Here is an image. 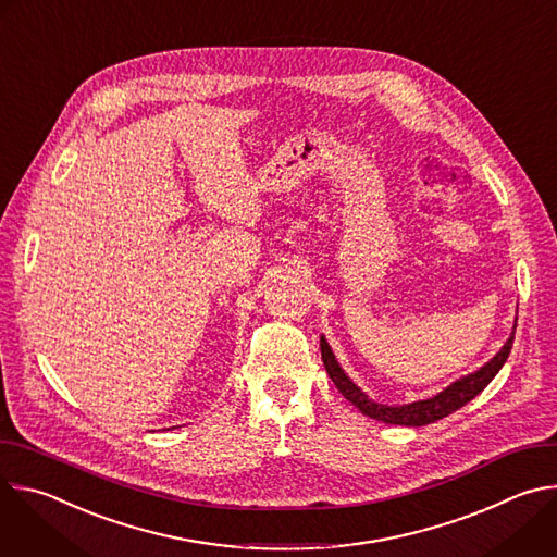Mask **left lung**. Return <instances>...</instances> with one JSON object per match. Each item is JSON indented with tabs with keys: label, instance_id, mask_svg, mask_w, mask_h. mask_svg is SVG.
<instances>
[{
	"label": "left lung",
	"instance_id": "8db88e82",
	"mask_svg": "<svg viewBox=\"0 0 557 557\" xmlns=\"http://www.w3.org/2000/svg\"><path fill=\"white\" fill-rule=\"evenodd\" d=\"M513 335H516V324H513V331H511L509 339L505 342V346L483 368L456 379L445 389L430 396V399L406 404V406H383V404L372 401L370 396L344 372V368L335 359V352L329 346L324 335L320 337V348H322V361L326 366L329 376L333 379V383L337 385V389L346 396V399L355 408H359L361 414H366L370 419H376L381 423H389V425L421 428V425L434 423V421L460 410L462 406H467L473 399V396H479L490 385V381L498 374V370L505 366V361L511 352V346H513Z\"/></svg>",
	"mask_w": 557,
	"mask_h": 557
}]
</instances>
